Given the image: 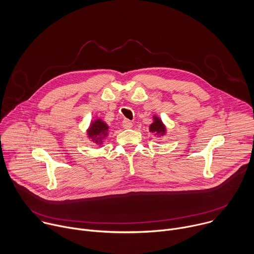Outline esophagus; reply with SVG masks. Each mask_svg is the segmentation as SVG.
Listing matches in <instances>:
<instances>
[{"label":"esophagus","instance_id":"obj_1","mask_svg":"<svg viewBox=\"0 0 254 254\" xmlns=\"http://www.w3.org/2000/svg\"><path fill=\"white\" fill-rule=\"evenodd\" d=\"M123 127L125 128H130V127H132V123L130 121H128V120H125L123 122Z\"/></svg>","mask_w":254,"mask_h":254}]
</instances>
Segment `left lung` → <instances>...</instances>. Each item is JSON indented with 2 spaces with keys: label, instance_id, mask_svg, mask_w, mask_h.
Listing matches in <instances>:
<instances>
[{
  "label": "left lung",
  "instance_id": "left-lung-1",
  "mask_svg": "<svg viewBox=\"0 0 254 254\" xmlns=\"http://www.w3.org/2000/svg\"><path fill=\"white\" fill-rule=\"evenodd\" d=\"M150 132L154 133L155 136H164L167 134V127L160 117L154 115L153 123L150 126Z\"/></svg>",
  "mask_w": 254,
  "mask_h": 254
}]
</instances>
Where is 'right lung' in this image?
I'll return each mask as SVG.
<instances>
[{
	"instance_id": "1",
	"label": "right lung",
	"mask_w": 254,
	"mask_h": 254,
	"mask_svg": "<svg viewBox=\"0 0 254 254\" xmlns=\"http://www.w3.org/2000/svg\"><path fill=\"white\" fill-rule=\"evenodd\" d=\"M108 133H110V127L101 119L92 120L86 129V135L89 138V141L98 147L102 146L104 139L108 136Z\"/></svg>"
}]
</instances>
